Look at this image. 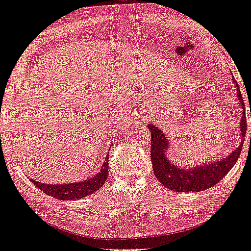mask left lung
<instances>
[{"instance_id": "left-lung-1", "label": "left lung", "mask_w": 251, "mask_h": 251, "mask_svg": "<svg viewBox=\"0 0 251 251\" xmlns=\"http://www.w3.org/2000/svg\"><path fill=\"white\" fill-rule=\"evenodd\" d=\"M233 82L237 86V97L239 104L243 106V116L239 121L240 132H242V140L239 146L232 151L226 158H222L220 161L213 163H206L204 166L192 168L190 170L177 168L176 166L169 162L166 158L165 151L168 147V139L162 131L157 126L148 125V129L151 133V159L154 168V173L163 186L169 190L176 192H201L216 185L222 178L227 175L235 162L238 160V157L242 151L243 144L246 137L247 119L245 114V103L243 96L236 80L233 76ZM251 117V115H250ZM251 136V134H250Z\"/></svg>"}]
</instances>
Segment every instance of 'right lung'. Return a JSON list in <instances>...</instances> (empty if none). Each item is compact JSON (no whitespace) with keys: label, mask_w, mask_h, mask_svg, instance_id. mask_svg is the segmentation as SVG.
<instances>
[{"label":"right lung","mask_w":251,"mask_h":251,"mask_svg":"<svg viewBox=\"0 0 251 251\" xmlns=\"http://www.w3.org/2000/svg\"><path fill=\"white\" fill-rule=\"evenodd\" d=\"M108 176V156L106 157L104 165L101 166L100 172L93 177L83 182H75L73 184H43L30 178L39 190L48 194L49 196L57 198L59 201H73V199H81L91 194L99 191V188L104 185Z\"/></svg>","instance_id":"right-lung-1"}]
</instances>
